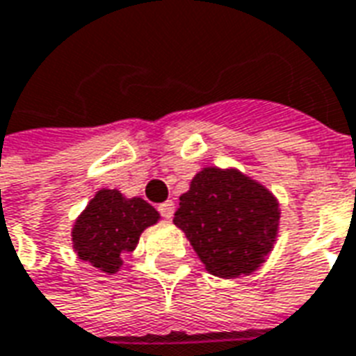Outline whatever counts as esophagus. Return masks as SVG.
<instances>
[{
	"instance_id": "34e87169",
	"label": "esophagus",
	"mask_w": 356,
	"mask_h": 356,
	"mask_svg": "<svg viewBox=\"0 0 356 356\" xmlns=\"http://www.w3.org/2000/svg\"><path fill=\"white\" fill-rule=\"evenodd\" d=\"M175 201H165V203H161L159 204V212H161V216L163 218H167V220H170L172 218V214H175Z\"/></svg>"
}]
</instances>
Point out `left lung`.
Returning <instances> with one entry per match:
<instances>
[{
	"label": "left lung",
	"instance_id": "obj_1",
	"mask_svg": "<svg viewBox=\"0 0 356 356\" xmlns=\"http://www.w3.org/2000/svg\"><path fill=\"white\" fill-rule=\"evenodd\" d=\"M279 220V201L260 181L237 168L204 167L180 195L172 222L210 275L237 279L271 254Z\"/></svg>",
	"mask_w": 356,
	"mask_h": 356
}]
</instances>
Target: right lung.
I'll list each match as a JSON object with an SVG mask.
<instances>
[{
    "label": "right lung",
    "instance_id": "right-lung-1",
    "mask_svg": "<svg viewBox=\"0 0 356 356\" xmlns=\"http://www.w3.org/2000/svg\"><path fill=\"white\" fill-rule=\"evenodd\" d=\"M159 218L142 197L127 199L118 189L102 188L74 222V252L106 275L118 273L124 254L136 248L140 235Z\"/></svg>",
    "mask_w": 356,
    "mask_h": 356
}]
</instances>
